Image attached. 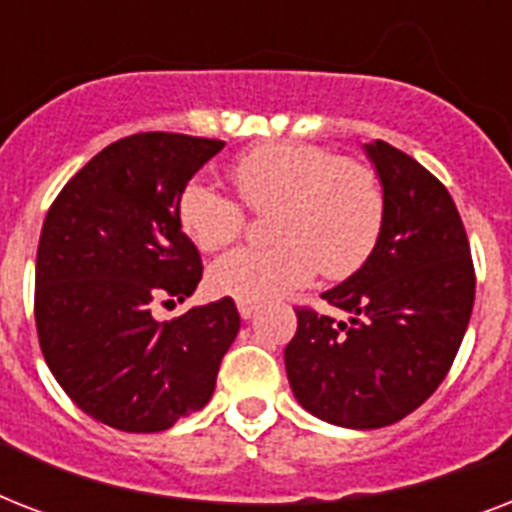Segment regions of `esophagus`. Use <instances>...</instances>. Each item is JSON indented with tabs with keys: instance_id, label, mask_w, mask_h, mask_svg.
Segmentation results:
<instances>
[{
	"instance_id": "esophagus-1",
	"label": "esophagus",
	"mask_w": 512,
	"mask_h": 512,
	"mask_svg": "<svg viewBox=\"0 0 512 512\" xmlns=\"http://www.w3.org/2000/svg\"><path fill=\"white\" fill-rule=\"evenodd\" d=\"M255 311H257L255 305H249V303H239V316H241V319H244V321H249V319H252V316H255Z\"/></svg>"
}]
</instances>
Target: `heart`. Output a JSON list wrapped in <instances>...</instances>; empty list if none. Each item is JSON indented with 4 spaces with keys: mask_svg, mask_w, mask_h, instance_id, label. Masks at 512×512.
I'll list each match as a JSON object with an SVG mask.
<instances>
[{
    "mask_svg": "<svg viewBox=\"0 0 512 512\" xmlns=\"http://www.w3.org/2000/svg\"><path fill=\"white\" fill-rule=\"evenodd\" d=\"M228 177L249 209L276 207V244L220 257L209 268V287L217 295L265 305L305 287L316 271L348 279L380 241L385 191L364 162L337 159L311 143H265L233 159ZM177 217L201 252L228 247L247 223L239 201L199 177L180 191Z\"/></svg>",
    "mask_w": 512,
    "mask_h": 512,
    "instance_id": "b5f03b06",
    "label": "heart"
}]
</instances>
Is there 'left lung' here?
Wrapping results in <instances>:
<instances>
[{
    "instance_id": "1",
    "label": "left lung",
    "mask_w": 512,
    "mask_h": 512,
    "mask_svg": "<svg viewBox=\"0 0 512 512\" xmlns=\"http://www.w3.org/2000/svg\"><path fill=\"white\" fill-rule=\"evenodd\" d=\"M364 151L385 191L380 241L321 295L348 319L295 308L297 332L284 348L300 406L356 430L393 425L433 396L476 300L468 233L444 183L385 140Z\"/></svg>"
}]
</instances>
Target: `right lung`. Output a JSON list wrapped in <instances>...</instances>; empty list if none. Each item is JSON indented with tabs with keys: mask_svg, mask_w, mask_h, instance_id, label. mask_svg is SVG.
<instances>
[{
	"mask_svg": "<svg viewBox=\"0 0 512 512\" xmlns=\"http://www.w3.org/2000/svg\"><path fill=\"white\" fill-rule=\"evenodd\" d=\"M223 140L138 132L76 172L44 217L34 316L44 361L92 420L159 433L199 412L241 327L231 297L172 321L154 303L193 295L199 249L177 199Z\"/></svg>",
	"mask_w": 512,
	"mask_h": 512,
	"instance_id": "right-lung-1",
	"label": "right lung"
}]
</instances>
